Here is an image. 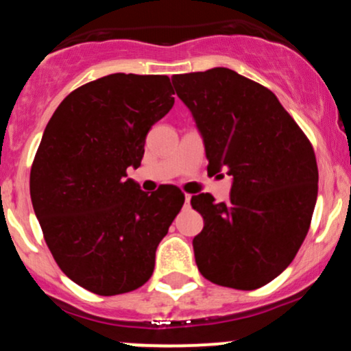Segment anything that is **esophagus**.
<instances>
[{
	"label": "esophagus",
	"mask_w": 351,
	"mask_h": 351,
	"mask_svg": "<svg viewBox=\"0 0 351 351\" xmlns=\"http://www.w3.org/2000/svg\"><path fill=\"white\" fill-rule=\"evenodd\" d=\"M189 201H191V195H184V206H189Z\"/></svg>",
	"instance_id": "34e87169"
}]
</instances>
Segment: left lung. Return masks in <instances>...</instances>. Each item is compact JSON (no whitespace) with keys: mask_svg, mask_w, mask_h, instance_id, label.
<instances>
[{"mask_svg":"<svg viewBox=\"0 0 351 351\" xmlns=\"http://www.w3.org/2000/svg\"><path fill=\"white\" fill-rule=\"evenodd\" d=\"M191 112L208 171L232 176L228 203L191 198L204 228L193 239L208 280L254 291L287 269L307 236L317 203L315 153L269 88L226 67L171 77Z\"/></svg>","mask_w":351,"mask_h":351,"instance_id":"left-lung-1","label":"left lung"}]
</instances>
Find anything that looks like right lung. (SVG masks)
Instances as JSON below:
<instances>
[{
  "mask_svg": "<svg viewBox=\"0 0 351 351\" xmlns=\"http://www.w3.org/2000/svg\"><path fill=\"white\" fill-rule=\"evenodd\" d=\"M173 94L167 75L117 72L71 92L43 134L29 178L36 217L60 271L97 295L150 279L156 247L184 203L178 188L148 195L127 178Z\"/></svg>",
  "mask_w": 351,
  "mask_h": 351,
  "instance_id": "right-lung-1",
  "label": "right lung"
}]
</instances>
